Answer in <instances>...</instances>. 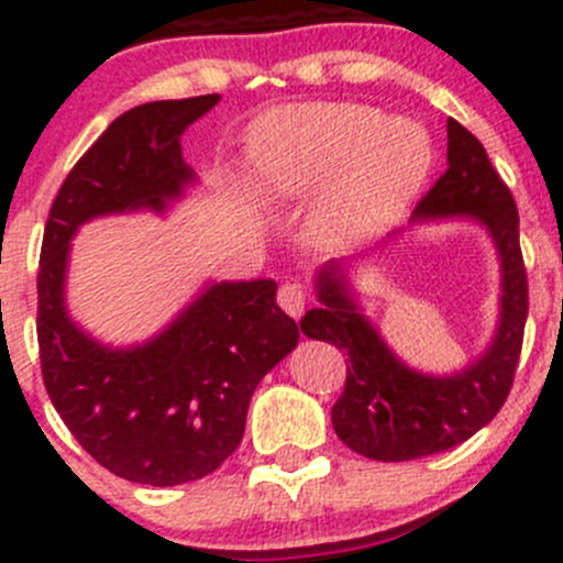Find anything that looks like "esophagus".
Instances as JSON below:
<instances>
[{
    "label": "esophagus",
    "mask_w": 563,
    "mask_h": 563,
    "mask_svg": "<svg viewBox=\"0 0 563 563\" xmlns=\"http://www.w3.org/2000/svg\"><path fill=\"white\" fill-rule=\"evenodd\" d=\"M305 302H308V291H305L302 283H283L280 291H277V305L291 318L305 313Z\"/></svg>",
    "instance_id": "34e87169"
}]
</instances>
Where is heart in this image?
Returning a JSON list of instances; mask_svg holds the SVG:
<instances>
[{
  "mask_svg": "<svg viewBox=\"0 0 563 563\" xmlns=\"http://www.w3.org/2000/svg\"><path fill=\"white\" fill-rule=\"evenodd\" d=\"M253 185L264 201L308 196L332 176L323 220L334 240L387 225L433 166V141L411 119H384L365 103H313L277 111L250 144Z\"/></svg>",
  "mask_w": 563,
  "mask_h": 563,
  "instance_id": "obj_1",
  "label": "heart"
}]
</instances>
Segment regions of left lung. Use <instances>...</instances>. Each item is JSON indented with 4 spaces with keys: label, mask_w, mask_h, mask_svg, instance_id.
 <instances>
[{
    "label": "left lung",
    "mask_w": 563,
    "mask_h": 563,
    "mask_svg": "<svg viewBox=\"0 0 563 563\" xmlns=\"http://www.w3.org/2000/svg\"><path fill=\"white\" fill-rule=\"evenodd\" d=\"M446 141L450 168L417 203L411 220L468 214L490 231L501 258V318L490 349L455 376L411 371L360 313L340 264L318 272L321 305L299 321L308 338L349 354L345 389L332 406L334 433L349 450L384 463L452 450L485 428L512 389L523 349L528 277L518 207L474 133L450 119Z\"/></svg>",
    "instance_id": "1"
}]
</instances>
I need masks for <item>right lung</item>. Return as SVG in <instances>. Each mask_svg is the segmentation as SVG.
<instances>
[{
    "label": "right lung",
    "instance_id": "1",
    "mask_svg": "<svg viewBox=\"0 0 563 563\" xmlns=\"http://www.w3.org/2000/svg\"><path fill=\"white\" fill-rule=\"evenodd\" d=\"M220 95L155 100L113 119L62 181L37 269L43 384L73 439L128 482L172 487L212 474L245 435L250 397L297 345L275 280L212 283L166 332L108 349L65 308V272L78 225L100 214L163 212L196 179L179 135Z\"/></svg>",
    "mask_w": 563,
    "mask_h": 563
}]
</instances>
